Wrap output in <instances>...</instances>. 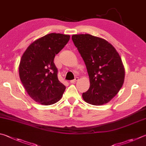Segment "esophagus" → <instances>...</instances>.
I'll list each match as a JSON object with an SVG mask.
<instances>
[{
    "mask_svg": "<svg viewBox=\"0 0 146 146\" xmlns=\"http://www.w3.org/2000/svg\"><path fill=\"white\" fill-rule=\"evenodd\" d=\"M78 77H76L75 79H74V80H71V81H70V83H71V84L75 83V82H76V81H78Z\"/></svg>",
    "mask_w": 146,
    "mask_h": 146,
    "instance_id": "esophagus-1",
    "label": "esophagus"
}]
</instances>
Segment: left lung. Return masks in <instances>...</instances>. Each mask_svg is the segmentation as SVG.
Here are the masks:
<instances>
[{
  "instance_id": "8db88e82",
  "label": "left lung",
  "mask_w": 146,
  "mask_h": 146,
  "mask_svg": "<svg viewBox=\"0 0 146 146\" xmlns=\"http://www.w3.org/2000/svg\"><path fill=\"white\" fill-rule=\"evenodd\" d=\"M72 40L86 64L90 87L82 94L85 102L106 104L123 86L125 70L117 50L105 39L91 34H75Z\"/></svg>"
}]
</instances>
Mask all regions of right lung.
Instances as JSON below:
<instances>
[{"label": "right lung", "mask_w": 146, "mask_h": 146, "mask_svg": "<svg viewBox=\"0 0 146 146\" xmlns=\"http://www.w3.org/2000/svg\"><path fill=\"white\" fill-rule=\"evenodd\" d=\"M70 38V35L48 34L34 41L23 54L20 78L29 96L36 102L50 105L61 99L66 87L58 79L54 60Z\"/></svg>", "instance_id": "obj_1"}]
</instances>
